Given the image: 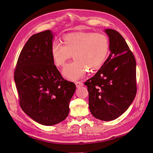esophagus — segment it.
I'll return each instance as SVG.
<instances>
[{"label": "esophagus", "mask_w": 153, "mask_h": 153, "mask_svg": "<svg viewBox=\"0 0 153 153\" xmlns=\"http://www.w3.org/2000/svg\"><path fill=\"white\" fill-rule=\"evenodd\" d=\"M75 84L76 85V87L77 88H79L80 87H82V86L83 85V83H82L81 81H76L75 82Z\"/></svg>", "instance_id": "34e87169"}]
</instances>
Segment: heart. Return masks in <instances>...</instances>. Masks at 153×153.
Here are the masks:
<instances>
[{"mask_svg": "<svg viewBox=\"0 0 153 153\" xmlns=\"http://www.w3.org/2000/svg\"><path fill=\"white\" fill-rule=\"evenodd\" d=\"M64 43L53 41L51 53L57 66L64 65L72 57L74 61L66 65L62 74L71 80L83 77L87 69L99 68L106 59L109 50V41L106 35L92 32L68 34L64 37Z\"/></svg>", "mask_w": 153, "mask_h": 153, "instance_id": "1", "label": "heart"}]
</instances>
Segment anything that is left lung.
<instances>
[{
	"label": "left lung",
	"mask_w": 153,
	"mask_h": 153,
	"mask_svg": "<svg viewBox=\"0 0 153 153\" xmlns=\"http://www.w3.org/2000/svg\"><path fill=\"white\" fill-rule=\"evenodd\" d=\"M111 54L94 76L85 83L88 91L89 108L103 121L117 118L127 111L137 92L136 60L122 36L105 30Z\"/></svg>",
	"instance_id": "left-lung-1"
}]
</instances>
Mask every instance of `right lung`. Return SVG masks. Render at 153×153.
Wrapping results in <instances>:
<instances>
[{
    "mask_svg": "<svg viewBox=\"0 0 153 153\" xmlns=\"http://www.w3.org/2000/svg\"><path fill=\"white\" fill-rule=\"evenodd\" d=\"M53 35L46 30L31 36L19 55L14 79L19 105L39 123L53 125L68 115L76 85L65 80L53 63Z\"/></svg>",
    "mask_w": 153,
    "mask_h": 153,
    "instance_id": "right-lung-1",
    "label": "right lung"
}]
</instances>
